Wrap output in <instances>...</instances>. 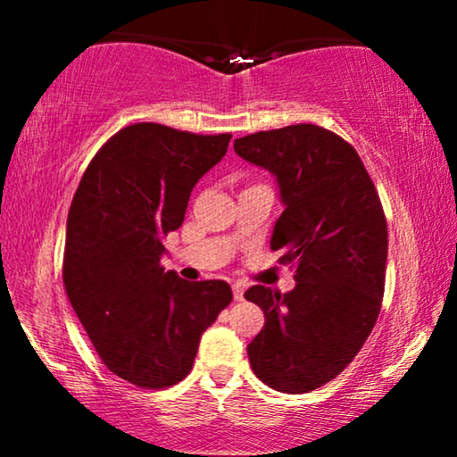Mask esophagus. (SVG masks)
<instances>
[{
    "label": "esophagus",
    "instance_id": "esophagus-1",
    "mask_svg": "<svg viewBox=\"0 0 457 457\" xmlns=\"http://www.w3.org/2000/svg\"><path fill=\"white\" fill-rule=\"evenodd\" d=\"M232 290H234L236 301H243V295H245V286H243V283H234Z\"/></svg>",
    "mask_w": 457,
    "mask_h": 457
}]
</instances>
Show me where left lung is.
I'll return each instance as SVG.
<instances>
[{
	"instance_id": "1",
	"label": "left lung",
	"mask_w": 457,
	"mask_h": 457,
	"mask_svg": "<svg viewBox=\"0 0 457 457\" xmlns=\"http://www.w3.org/2000/svg\"><path fill=\"white\" fill-rule=\"evenodd\" d=\"M236 154L272 171L286 211L270 249L292 264L296 287L245 292L264 309L246 345L255 376L283 393H309L353 363L378 320L386 275V217L363 161L348 141L316 124L260 130Z\"/></svg>"
}]
</instances>
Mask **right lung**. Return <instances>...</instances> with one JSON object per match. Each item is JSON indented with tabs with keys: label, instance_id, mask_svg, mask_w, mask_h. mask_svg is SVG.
<instances>
[{
	"label": "right lung",
	"instance_id": "obj_1",
	"mask_svg": "<svg viewBox=\"0 0 457 457\" xmlns=\"http://www.w3.org/2000/svg\"><path fill=\"white\" fill-rule=\"evenodd\" d=\"M229 133L129 124L94 154L66 223L68 301L109 371L165 389L191 371L202 333L232 303L225 281L188 283L161 266L193 187L228 152Z\"/></svg>",
	"mask_w": 457,
	"mask_h": 457
}]
</instances>
